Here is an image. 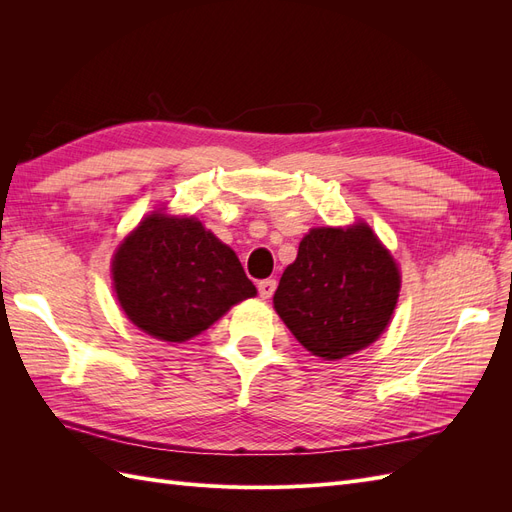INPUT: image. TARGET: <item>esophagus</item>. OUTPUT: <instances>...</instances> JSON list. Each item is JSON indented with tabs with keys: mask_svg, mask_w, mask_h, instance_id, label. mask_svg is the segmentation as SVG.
Returning <instances> with one entry per match:
<instances>
[{
	"mask_svg": "<svg viewBox=\"0 0 512 512\" xmlns=\"http://www.w3.org/2000/svg\"><path fill=\"white\" fill-rule=\"evenodd\" d=\"M275 286H277L275 280H262V282H258V294L262 299H271V294L275 292Z\"/></svg>",
	"mask_w": 512,
	"mask_h": 512,
	"instance_id": "obj_1",
	"label": "esophagus"
}]
</instances>
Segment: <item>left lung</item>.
I'll return each mask as SVG.
<instances>
[{
	"mask_svg": "<svg viewBox=\"0 0 512 512\" xmlns=\"http://www.w3.org/2000/svg\"><path fill=\"white\" fill-rule=\"evenodd\" d=\"M401 275L365 222L312 228L286 267L273 307L299 344L324 361L374 344L389 327Z\"/></svg>",
	"mask_w": 512,
	"mask_h": 512,
	"instance_id": "1",
	"label": "left lung"
}]
</instances>
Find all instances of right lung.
Returning <instances> with one entry per match:
<instances>
[{"mask_svg": "<svg viewBox=\"0 0 512 512\" xmlns=\"http://www.w3.org/2000/svg\"><path fill=\"white\" fill-rule=\"evenodd\" d=\"M113 286L126 316L147 335L181 344L232 305L256 297L237 254L196 218L153 211L113 256Z\"/></svg>", "mask_w": 512, "mask_h": 512, "instance_id": "add662e5", "label": "right lung"}]
</instances>
